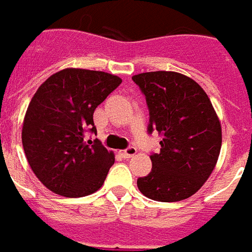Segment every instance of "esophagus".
Listing matches in <instances>:
<instances>
[{
    "label": "esophagus",
    "mask_w": 252,
    "mask_h": 252,
    "mask_svg": "<svg viewBox=\"0 0 252 252\" xmlns=\"http://www.w3.org/2000/svg\"><path fill=\"white\" fill-rule=\"evenodd\" d=\"M121 154L124 156L125 158H130V157H134V156L137 154V149L133 148V146H130V148L122 150V152H121Z\"/></svg>",
    "instance_id": "34e87169"
}]
</instances>
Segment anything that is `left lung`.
Returning <instances> with one entry per match:
<instances>
[{"instance_id": "8db88e82", "label": "left lung", "mask_w": 252, "mask_h": 252, "mask_svg": "<svg viewBox=\"0 0 252 252\" xmlns=\"http://www.w3.org/2000/svg\"><path fill=\"white\" fill-rule=\"evenodd\" d=\"M149 107V133L162 137L152 172L137 180L141 193L162 203L185 200L204 185L216 166L221 126L208 95L193 79L173 71L134 75Z\"/></svg>"}]
</instances>
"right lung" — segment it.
Here are the masks:
<instances>
[{"label": "right lung", "mask_w": 252, "mask_h": 252, "mask_svg": "<svg viewBox=\"0 0 252 252\" xmlns=\"http://www.w3.org/2000/svg\"><path fill=\"white\" fill-rule=\"evenodd\" d=\"M122 79L82 68L49 76L33 95L23 124V146L29 166L44 187L65 197H83L103 185L114 153L98 139L94 111Z\"/></svg>", "instance_id": "obj_1"}]
</instances>
